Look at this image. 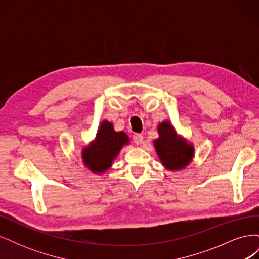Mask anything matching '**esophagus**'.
Returning a JSON list of instances; mask_svg holds the SVG:
<instances>
[{"label":"esophagus","mask_w":259,"mask_h":259,"mask_svg":"<svg viewBox=\"0 0 259 259\" xmlns=\"http://www.w3.org/2000/svg\"><path fill=\"white\" fill-rule=\"evenodd\" d=\"M133 140H134V143L136 145H140L143 143L144 136L142 134H134V135H133Z\"/></svg>","instance_id":"34e87169"}]
</instances>
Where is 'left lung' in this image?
Returning <instances> with one entry per match:
<instances>
[{"label": "left lung", "instance_id": "8db88e82", "mask_svg": "<svg viewBox=\"0 0 259 259\" xmlns=\"http://www.w3.org/2000/svg\"><path fill=\"white\" fill-rule=\"evenodd\" d=\"M160 138L154 146L160 159L168 169H180L190 163L193 148L184 139L178 138L174 128L168 122H163L159 126Z\"/></svg>", "mask_w": 259, "mask_h": 259}]
</instances>
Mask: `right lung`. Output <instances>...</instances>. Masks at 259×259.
Returning <instances> with one entry per match:
<instances>
[{
  "instance_id": "1",
  "label": "right lung",
  "mask_w": 259,
  "mask_h": 259,
  "mask_svg": "<svg viewBox=\"0 0 259 259\" xmlns=\"http://www.w3.org/2000/svg\"><path fill=\"white\" fill-rule=\"evenodd\" d=\"M128 142L126 134L116 133L111 123L103 122L96 140L83 150V161L91 170L101 173L111 166V162L121 148Z\"/></svg>"
}]
</instances>
